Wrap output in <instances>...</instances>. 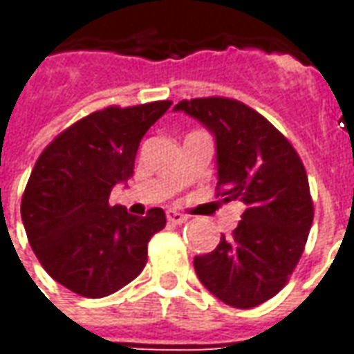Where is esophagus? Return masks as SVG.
<instances>
[{
  "mask_svg": "<svg viewBox=\"0 0 354 354\" xmlns=\"http://www.w3.org/2000/svg\"><path fill=\"white\" fill-rule=\"evenodd\" d=\"M167 220L174 225H182L187 220V216H184L182 212H176V210H167Z\"/></svg>",
  "mask_w": 354,
  "mask_h": 354,
  "instance_id": "obj_1",
  "label": "esophagus"
}]
</instances>
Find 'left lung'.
Listing matches in <instances>:
<instances>
[{
  "instance_id": "obj_1",
  "label": "left lung",
  "mask_w": 354,
  "mask_h": 354,
  "mask_svg": "<svg viewBox=\"0 0 354 354\" xmlns=\"http://www.w3.org/2000/svg\"><path fill=\"white\" fill-rule=\"evenodd\" d=\"M216 138L218 195L241 201L245 212L230 239L195 256L199 281L223 304L250 309L277 296L296 269L311 230L307 172L284 134L246 104L223 96L174 106Z\"/></svg>"
}]
</instances>
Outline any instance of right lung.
Listing matches in <instances>:
<instances>
[{"label": "right lung", "instance_id": "right-lung-1", "mask_svg": "<svg viewBox=\"0 0 354 354\" xmlns=\"http://www.w3.org/2000/svg\"><path fill=\"white\" fill-rule=\"evenodd\" d=\"M170 100L98 109L43 149L20 203L28 241L43 269L83 297H104L134 281L147 243L167 223L162 208L144 218L109 205L111 187L134 172L140 140Z\"/></svg>", "mask_w": 354, "mask_h": 354}]
</instances>
